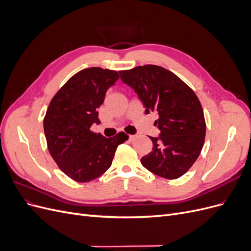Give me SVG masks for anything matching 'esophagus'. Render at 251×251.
<instances>
[{"label": "esophagus", "mask_w": 251, "mask_h": 251, "mask_svg": "<svg viewBox=\"0 0 251 251\" xmlns=\"http://www.w3.org/2000/svg\"><path fill=\"white\" fill-rule=\"evenodd\" d=\"M135 137H136L135 135H130V136H128V139H130L131 141H133L135 139Z\"/></svg>", "instance_id": "34e87169"}]
</instances>
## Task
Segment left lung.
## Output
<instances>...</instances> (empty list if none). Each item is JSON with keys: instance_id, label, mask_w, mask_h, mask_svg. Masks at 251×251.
Instances as JSON below:
<instances>
[{"instance_id": "8db88e82", "label": "left lung", "mask_w": 251, "mask_h": 251, "mask_svg": "<svg viewBox=\"0 0 251 251\" xmlns=\"http://www.w3.org/2000/svg\"><path fill=\"white\" fill-rule=\"evenodd\" d=\"M119 73L138 95L146 113L159 116L154 126L160 135L150 137L153 150L141 158V164L159 177H181L198 159L205 140L206 125L198 97L176 74L156 65Z\"/></svg>"}]
</instances>
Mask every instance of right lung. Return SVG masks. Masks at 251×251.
Returning a JSON list of instances; mask_svg holds the SVG:
<instances>
[{"label": "right lung", "mask_w": 251, "mask_h": 251, "mask_svg": "<svg viewBox=\"0 0 251 251\" xmlns=\"http://www.w3.org/2000/svg\"><path fill=\"white\" fill-rule=\"evenodd\" d=\"M118 78L116 71L87 68L74 74L49 103L44 118L49 153L74 181L83 183L101 176L111 166L117 147L128 138L124 132L105 138L90 130L93 124H100L98 109Z\"/></svg>", "instance_id": "add662e5"}]
</instances>
